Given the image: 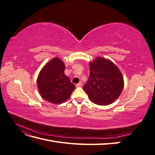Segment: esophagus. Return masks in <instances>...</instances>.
Wrapping results in <instances>:
<instances>
[{
    "instance_id": "1",
    "label": "esophagus",
    "mask_w": 155,
    "mask_h": 155,
    "mask_svg": "<svg viewBox=\"0 0 155 155\" xmlns=\"http://www.w3.org/2000/svg\"><path fill=\"white\" fill-rule=\"evenodd\" d=\"M76 87H81L82 86V83L81 82H79V83L76 84Z\"/></svg>"
}]
</instances>
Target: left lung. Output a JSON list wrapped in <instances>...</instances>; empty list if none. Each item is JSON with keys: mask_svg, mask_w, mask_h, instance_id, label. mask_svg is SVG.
Returning a JSON list of instances; mask_svg holds the SVG:
<instances>
[{"mask_svg": "<svg viewBox=\"0 0 155 155\" xmlns=\"http://www.w3.org/2000/svg\"><path fill=\"white\" fill-rule=\"evenodd\" d=\"M90 75L83 90L94 104L107 105L113 103L123 90L124 78L110 61L98 57L90 63Z\"/></svg>", "mask_w": 155, "mask_h": 155, "instance_id": "1", "label": "left lung"}]
</instances>
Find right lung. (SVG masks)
I'll list each match as a JSON object with an SVG mask.
<instances>
[{"label": "right lung", "mask_w": 155, "mask_h": 155, "mask_svg": "<svg viewBox=\"0 0 155 155\" xmlns=\"http://www.w3.org/2000/svg\"><path fill=\"white\" fill-rule=\"evenodd\" d=\"M64 63L58 58L42 68L37 78V87L44 100L55 104L67 101L76 88L64 74Z\"/></svg>", "instance_id": "right-lung-1"}]
</instances>
